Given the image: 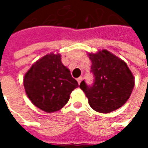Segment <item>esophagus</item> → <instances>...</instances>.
Returning <instances> with one entry per match:
<instances>
[{"mask_svg": "<svg viewBox=\"0 0 148 148\" xmlns=\"http://www.w3.org/2000/svg\"><path fill=\"white\" fill-rule=\"evenodd\" d=\"M82 77H80L77 78V82H78V83H79V84L82 82Z\"/></svg>", "mask_w": 148, "mask_h": 148, "instance_id": "1", "label": "esophagus"}]
</instances>
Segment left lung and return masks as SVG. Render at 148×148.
Listing matches in <instances>:
<instances>
[{"mask_svg": "<svg viewBox=\"0 0 148 148\" xmlns=\"http://www.w3.org/2000/svg\"><path fill=\"white\" fill-rule=\"evenodd\" d=\"M94 83L82 81L80 88L88 98L89 105L99 113H110L126 103L134 87V77L126 62L107 50L89 53Z\"/></svg>", "mask_w": 148, "mask_h": 148, "instance_id": "obj_1", "label": "left lung"}]
</instances>
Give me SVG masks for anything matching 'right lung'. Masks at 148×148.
Instances as JSON below:
<instances>
[{"label":"right lung","mask_w":148,"mask_h":148,"mask_svg":"<svg viewBox=\"0 0 148 148\" xmlns=\"http://www.w3.org/2000/svg\"><path fill=\"white\" fill-rule=\"evenodd\" d=\"M24 86L34 105L53 113L67 103L71 91L79 85L62 63L61 55L52 53L32 65L25 75Z\"/></svg>","instance_id":"add662e5"}]
</instances>
